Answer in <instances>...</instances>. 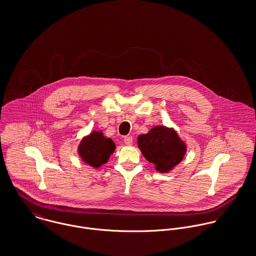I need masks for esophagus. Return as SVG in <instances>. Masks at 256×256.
Masks as SVG:
<instances>
[{
    "instance_id": "1",
    "label": "esophagus",
    "mask_w": 256,
    "mask_h": 256,
    "mask_svg": "<svg viewBox=\"0 0 256 256\" xmlns=\"http://www.w3.org/2000/svg\"><path fill=\"white\" fill-rule=\"evenodd\" d=\"M124 143H126V145H132V136H124Z\"/></svg>"
}]
</instances>
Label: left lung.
Listing matches in <instances>:
<instances>
[{
	"mask_svg": "<svg viewBox=\"0 0 256 256\" xmlns=\"http://www.w3.org/2000/svg\"><path fill=\"white\" fill-rule=\"evenodd\" d=\"M138 148L147 161L160 172H168L182 162L186 145L174 128L158 126L138 138Z\"/></svg>",
	"mask_w": 256,
	"mask_h": 256,
	"instance_id": "8db88e82",
	"label": "left lung"
}]
</instances>
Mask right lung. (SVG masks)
Wrapping results in <instances>:
<instances>
[{
    "label": "right lung",
    "mask_w": 256,
    "mask_h": 256,
    "mask_svg": "<svg viewBox=\"0 0 256 256\" xmlns=\"http://www.w3.org/2000/svg\"><path fill=\"white\" fill-rule=\"evenodd\" d=\"M114 148L116 145L111 138H105L101 130H94L80 143L78 155L84 163L97 169L108 162Z\"/></svg>",
    "instance_id": "1"
}]
</instances>
